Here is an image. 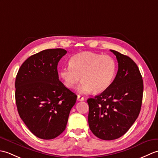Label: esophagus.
<instances>
[{
	"label": "esophagus",
	"instance_id": "esophagus-1",
	"mask_svg": "<svg viewBox=\"0 0 158 158\" xmlns=\"http://www.w3.org/2000/svg\"><path fill=\"white\" fill-rule=\"evenodd\" d=\"M77 100H78V101H83V100H84V98L81 96L78 95L77 96Z\"/></svg>",
	"mask_w": 158,
	"mask_h": 158
}]
</instances>
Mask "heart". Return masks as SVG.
<instances>
[{
  "mask_svg": "<svg viewBox=\"0 0 158 158\" xmlns=\"http://www.w3.org/2000/svg\"><path fill=\"white\" fill-rule=\"evenodd\" d=\"M69 66L60 70L59 75L67 88L71 89L81 79L78 92L85 94L93 90L100 93L107 89L115 78L117 64L112 57L93 52H83L73 56Z\"/></svg>",
  "mask_w": 158,
  "mask_h": 158,
  "instance_id": "1",
  "label": "heart"
}]
</instances>
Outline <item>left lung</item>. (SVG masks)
<instances>
[{
	"instance_id": "obj_1",
	"label": "left lung",
	"mask_w": 158,
	"mask_h": 158,
	"mask_svg": "<svg viewBox=\"0 0 158 158\" xmlns=\"http://www.w3.org/2000/svg\"><path fill=\"white\" fill-rule=\"evenodd\" d=\"M116 56L118 70L109 88L88 98V123L98 138L110 140L123 136L135 123L141 108L143 81L130 57L110 49Z\"/></svg>"
}]
</instances>
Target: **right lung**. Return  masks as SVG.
I'll list each match as a JSON object with an SVG mask.
<instances>
[{"label": "right lung", "instance_id": "1", "mask_svg": "<svg viewBox=\"0 0 158 158\" xmlns=\"http://www.w3.org/2000/svg\"><path fill=\"white\" fill-rule=\"evenodd\" d=\"M67 52L49 49L23 62L17 74L15 102L22 121L39 139H55L65 130L77 96L59 80L58 64Z\"/></svg>", "mask_w": 158, "mask_h": 158}]
</instances>
